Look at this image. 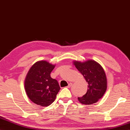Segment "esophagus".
Here are the masks:
<instances>
[{
	"label": "esophagus",
	"instance_id": "esophagus-1",
	"mask_svg": "<svg viewBox=\"0 0 130 130\" xmlns=\"http://www.w3.org/2000/svg\"><path fill=\"white\" fill-rule=\"evenodd\" d=\"M72 86V83H69V84H68V86H67V87H68V88H69V87H71V86Z\"/></svg>",
	"mask_w": 130,
	"mask_h": 130
}]
</instances>
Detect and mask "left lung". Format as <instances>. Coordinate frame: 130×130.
I'll return each instance as SVG.
<instances>
[{"mask_svg":"<svg viewBox=\"0 0 130 130\" xmlns=\"http://www.w3.org/2000/svg\"><path fill=\"white\" fill-rule=\"evenodd\" d=\"M73 64L88 83L87 92L78 97V101L85 105L95 103L103 97L107 88V77L103 67L90 59L84 62L74 61Z\"/></svg>","mask_w":130,"mask_h":130,"instance_id":"1","label":"left lung"}]
</instances>
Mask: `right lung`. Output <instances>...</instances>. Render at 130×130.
I'll return each instance as SVG.
<instances>
[{"instance_id":"obj_1","label":"right lung","mask_w":130,"mask_h":130,"mask_svg":"<svg viewBox=\"0 0 130 130\" xmlns=\"http://www.w3.org/2000/svg\"><path fill=\"white\" fill-rule=\"evenodd\" d=\"M55 67L46 61H38L31 66L26 75L24 88L27 95L38 106L50 105L61 89L58 82L50 76Z\"/></svg>"}]
</instances>
